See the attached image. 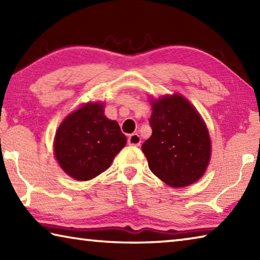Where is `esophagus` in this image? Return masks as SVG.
<instances>
[{
	"instance_id": "esophagus-1",
	"label": "esophagus",
	"mask_w": 260,
	"mask_h": 260,
	"mask_svg": "<svg viewBox=\"0 0 260 260\" xmlns=\"http://www.w3.org/2000/svg\"><path fill=\"white\" fill-rule=\"evenodd\" d=\"M127 142H128L129 146H135V147H139L141 144V138L138 133H133L128 136V140H127Z\"/></svg>"
}]
</instances>
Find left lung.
<instances>
[{"label": "left lung", "mask_w": 260, "mask_h": 260, "mask_svg": "<svg viewBox=\"0 0 260 260\" xmlns=\"http://www.w3.org/2000/svg\"><path fill=\"white\" fill-rule=\"evenodd\" d=\"M152 134L142 144L149 169L166 184L187 187L203 177L211 160L210 133L203 117L179 93L149 98Z\"/></svg>", "instance_id": "8db88e82"}]
</instances>
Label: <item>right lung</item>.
I'll use <instances>...</instances> for the list:
<instances>
[{"instance_id":"obj_1","label":"right lung","mask_w":260,"mask_h":260,"mask_svg":"<svg viewBox=\"0 0 260 260\" xmlns=\"http://www.w3.org/2000/svg\"><path fill=\"white\" fill-rule=\"evenodd\" d=\"M104 105L101 101L82 103L56 131L55 159L65 174L78 181L107 171L127 143L119 124L104 114Z\"/></svg>"}]
</instances>
